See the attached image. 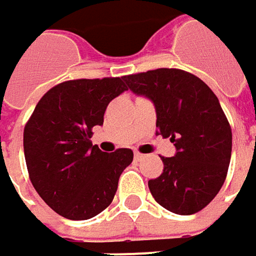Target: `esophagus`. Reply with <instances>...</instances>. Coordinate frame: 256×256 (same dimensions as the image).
Wrapping results in <instances>:
<instances>
[{"label":"esophagus","mask_w":256,"mask_h":256,"mask_svg":"<svg viewBox=\"0 0 256 256\" xmlns=\"http://www.w3.org/2000/svg\"><path fill=\"white\" fill-rule=\"evenodd\" d=\"M144 158V154H139V152H134V160L136 161H140Z\"/></svg>","instance_id":"obj_1"}]
</instances>
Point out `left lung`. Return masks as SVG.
<instances>
[{
	"label": "left lung",
	"mask_w": 256,
	"mask_h": 256,
	"mask_svg": "<svg viewBox=\"0 0 256 256\" xmlns=\"http://www.w3.org/2000/svg\"><path fill=\"white\" fill-rule=\"evenodd\" d=\"M124 82L154 102L156 133L176 146L174 156H161V176L148 182L152 196L178 216L200 211L220 192L232 156V128L218 98L195 74L178 68L128 74Z\"/></svg>",
	"instance_id": "obj_1"
}]
</instances>
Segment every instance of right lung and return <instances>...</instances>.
Masks as SVG:
<instances>
[{"label": "right lung", "instance_id": "1", "mask_svg": "<svg viewBox=\"0 0 256 256\" xmlns=\"http://www.w3.org/2000/svg\"><path fill=\"white\" fill-rule=\"evenodd\" d=\"M128 90L123 78L78 79L51 88L23 132L30 182L48 206L68 220H88L112 202L133 151L106 154L92 145L108 104Z\"/></svg>", "mask_w": 256, "mask_h": 256}]
</instances>
